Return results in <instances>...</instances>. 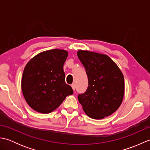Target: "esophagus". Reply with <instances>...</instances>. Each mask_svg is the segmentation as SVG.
Returning a JSON list of instances; mask_svg holds the SVG:
<instances>
[{
	"mask_svg": "<svg viewBox=\"0 0 150 150\" xmlns=\"http://www.w3.org/2000/svg\"><path fill=\"white\" fill-rule=\"evenodd\" d=\"M71 88H72V89H73V91H75V84H71Z\"/></svg>",
	"mask_w": 150,
	"mask_h": 150,
	"instance_id": "esophagus-1",
	"label": "esophagus"
}]
</instances>
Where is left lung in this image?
<instances>
[{"label": "left lung", "mask_w": 150, "mask_h": 150, "mask_svg": "<svg viewBox=\"0 0 150 150\" xmlns=\"http://www.w3.org/2000/svg\"><path fill=\"white\" fill-rule=\"evenodd\" d=\"M79 60L88 79V87L78 100L88 117L104 119L120 106L124 93V79L119 67L106 55L79 50Z\"/></svg>", "instance_id": "left-lung-1"}]
</instances>
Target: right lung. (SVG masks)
<instances>
[{
    "label": "right lung",
    "instance_id": "add662e5",
    "mask_svg": "<svg viewBox=\"0 0 150 150\" xmlns=\"http://www.w3.org/2000/svg\"><path fill=\"white\" fill-rule=\"evenodd\" d=\"M68 55L66 50H47L27 63L22 74V91L28 104L35 111L52 112L68 95L73 94L71 87L65 82L63 69Z\"/></svg>",
    "mask_w": 150,
    "mask_h": 150
}]
</instances>
